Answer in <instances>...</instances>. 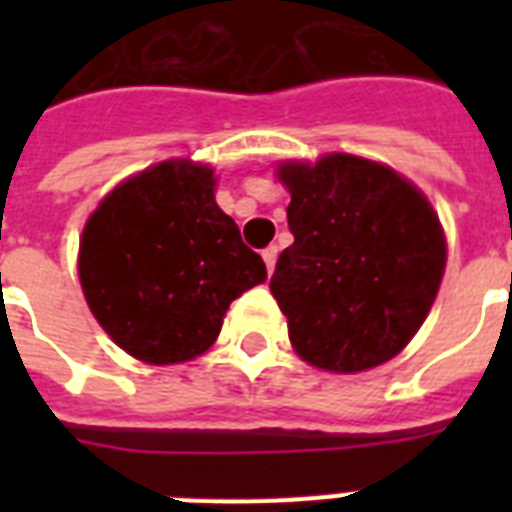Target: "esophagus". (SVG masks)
<instances>
[{"instance_id":"obj_1","label":"esophagus","mask_w":512,"mask_h":512,"mask_svg":"<svg viewBox=\"0 0 512 512\" xmlns=\"http://www.w3.org/2000/svg\"><path fill=\"white\" fill-rule=\"evenodd\" d=\"M276 257H279V247H265L263 249V260H265V268H268V273L273 271V265H276Z\"/></svg>"}]
</instances>
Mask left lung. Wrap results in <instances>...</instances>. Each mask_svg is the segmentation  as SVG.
I'll use <instances>...</instances> for the list:
<instances>
[{"label":"left lung","instance_id":"1","mask_svg":"<svg viewBox=\"0 0 512 512\" xmlns=\"http://www.w3.org/2000/svg\"><path fill=\"white\" fill-rule=\"evenodd\" d=\"M289 231L271 292L297 356L353 374L404 350L436 300L446 239L430 201L385 164L329 154L287 162Z\"/></svg>","mask_w":512,"mask_h":512}]
</instances>
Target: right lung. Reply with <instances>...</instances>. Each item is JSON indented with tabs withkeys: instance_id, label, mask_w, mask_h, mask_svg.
Segmentation results:
<instances>
[{
	"instance_id": "right-lung-1",
	"label": "right lung",
	"mask_w": 512,
	"mask_h": 512,
	"mask_svg": "<svg viewBox=\"0 0 512 512\" xmlns=\"http://www.w3.org/2000/svg\"><path fill=\"white\" fill-rule=\"evenodd\" d=\"M215 172L172 159L100 201L79 241V281L111 340L146 364L191 361L228 305L265 281L263 257L217 207Z\"/></svg>"
}]
</instances>
